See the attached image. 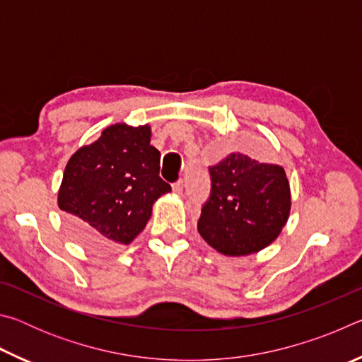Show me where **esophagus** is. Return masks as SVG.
Listing matches in <instances>:
<instances>
[{"label": "esophagus", "instance_id": "34e87169", "mask_svg": "<svg viewBox=\"0 0 362 362\" xmlns=\"http://www.w3.org/2000/svg\"><path fill=\"white\" fill-rule=\"evenodd\" d=\"M173 189H174V193L182 194L183 193V180H177L175 183H173Z\"/></svg>", "mask_w": 362, "mask_h": 362}]
</instances>
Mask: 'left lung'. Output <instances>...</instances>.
I'll return each mask as SVG.
<instances>
[{"instance_id": "1", "label": "left lung", "mask_w": 362, "mask_h": 362, "mask_svg": "<svg viewBox=\"0 0 362 362\" xmlns=\"http://www.w3.org/2000/svg\"><path fill=\"white\" fill-rule=\"evenodd\" d=\"M209 179L198 231L214 249L225 255H247L276 240L291 211L283 168L231 153L209 168Z\"/></svg>"}]
</instances>
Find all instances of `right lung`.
<instances>
[{
    "label": "right lung",
    "instance_id": "add662e5",
    "mask_svg": "<svg viewBox=\"0 0 362 362\" xmlns=\"http://www.w3.org/2000/svg\"><path fill=\"white\" fill-rule=\"evenodd\" d=\"M161 155L150 127L115 124L79 148L65 168L59 207L78 243L93 249L129 244L170 185L159 177Z\"/></svg>",
    "mask_w": 362,
    "mask_h": 362
}]
</instances>
